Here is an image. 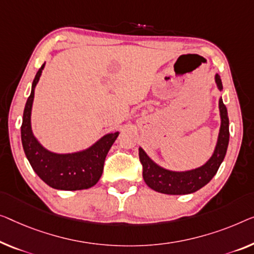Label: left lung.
Returning <instances> with one entry per match:
<instances>
[{
  "mask_svg": "<svg viewBox=\"0 0 254 254\" xmlns=\"http://www.w3.org/2000/svg\"><path fill=\"white\" fill-rule=\"evenodd\" d=\"M214 79L218 89L221 91L222 82L219 74H215ZM219 111H220L221 124L217 145L209 161L202 166L187 171H172L155 163L146 154V151L139 147V157L142 164V177L147 186L162 194L185 195L197 191L198 189L210 183L224 161L229 142L228 113L221 98L219 99Z\"/></svg>",
  "mask_w": 254,
  "mask_h": 254,
  "instance_id": "8db88e82",
  "label": "left lung"
}]
</instances>
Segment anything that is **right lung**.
I'll list each match as a JSON object with an SVG mask.
<instances>
[{"label":"right lung","instance_id":"add662e5","mask_svg":"<svg viewBox=\"0 0 254 254\" xmlns=\"http://www.w3.org/2000/svg\"><path fill=\"white\" fill-rule=\"evenodd\" d=\"M45 64L34 78L32 91L24 109L21 124V142L28 162L37 176L48 186L60 190H81L96 185L103 175L105 158L119 137L120 132L107 133L89 148L75 153L58 154L41 145L32 131L30 115L35 86Z\"/></svg>","mask_w":254,"mask_h":254}]
</instances>
